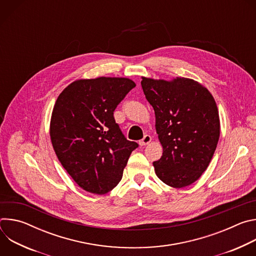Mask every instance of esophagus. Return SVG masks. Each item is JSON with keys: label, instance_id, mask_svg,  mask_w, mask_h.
I'll return each instance as SVG.
<instances>
[{"label": "esophagus", "instance_id": "esophagus-1", "mask_svg": "<svg viewBox=\"0 0 256 256\" xmlns=\"http://www.w3.org/2000/svg\"><path fill=\"white\" fill-rule=\"evenodd\" d=\"M152 140V138H151V136H149V134H146L140 140V146H146V144H150V142Z\"/></svg>", "mask_w": 256, "mask_h": 256}]
</instances>
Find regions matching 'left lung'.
I'll return each instance as SVG.
<instances>
[{
  "mask_svg": "<svg viewBox=\"0 0 256 256\" xmlns=\"http://www.w3.org/2000/svg\"><path fill=\"white\" fill-rule=\"evenodd\" d=\"M146 99L153 106L163 147L153 163L165 184L182 188L206 170L220 138V118L210 92L200 83L176 77L170 81L142 77Z\"/></svg>",
  "mask_w": 256,
  "mask_h": 256,
  "instance_id": "8db88e82",
  "label": "left lung"
}]
</instances>
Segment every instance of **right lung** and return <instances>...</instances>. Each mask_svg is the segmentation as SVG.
Segmentation results:
<instances>
[{"label": "right lung", "mask_w": 256, "mask_h": 256, "mask_svg": "<svg viewBox=\"0 0 256 256\" xmlns=\"http://www.w3.org/2000/svg\"><path fill=\"white\" fill-rule=\"evenodd\" d=\"M134 87L128 78L81 79L66 87L56 101L50 126L54 150L70 176L88 192L112 190L138 148L114 118L116 106Z\"/></svg>", "instance_id": "obj_1"}]
</instances>
